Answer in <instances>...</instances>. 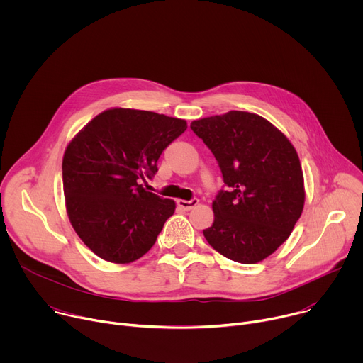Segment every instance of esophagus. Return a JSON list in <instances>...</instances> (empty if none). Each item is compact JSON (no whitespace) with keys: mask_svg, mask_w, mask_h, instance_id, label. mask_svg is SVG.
<instances>
[{"mask_svg":"<svg viewBox=\"0 0 363 363\" xmlns=\"http://www.w3.org/2000/svg\"><path fill=\"white\" fill-rule=\"evenodd\" d=\"M198 198H192L191 201H185V199H177V205L179 206L181 210H184V211H191L194 206H196L198 205Z\"/></svg>","mask_w":363,"mask_h":363,"instance_id":"1","label":"esophagus"}]
</instances>
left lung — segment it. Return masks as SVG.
<instances>
[{
	"instance_id": "8db88e82",
	"label": "left lung",
	"mask_w": 363,
	"mask_h": 363,
	"mask_svg": "<svg viewBox=\"0 0 363 363\" xmlns=\"http://www.w3.org/2000/svg\"><path fill=\"white\" fill-rule=\"evenodd\" d=\"M191 129L211 149L225 184L203 237L233 262L264 260L289 238L303 211L294 146L264 118L240 111L194 121Z\"/></svg>"
}]
</instances>
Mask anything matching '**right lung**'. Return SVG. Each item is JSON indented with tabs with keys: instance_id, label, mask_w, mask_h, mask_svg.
<instances>
[{
	"instance_id": "right-lung-1",
	"label": "right lung",
	"mask_w": 363,
	"mask_h": 363,
	"mask_svg": "<svg viewBox=\"0 0 363 363\" xmlns=\"http://www.w3.org/2000/svg\"><path fill=\"white\" fill-rule=\"evenodd\" d=\"M185 130L182 119L118 108L97 115L69 143L66 208L74 231L97 257L132 263L157 241L175 202L139 182L158 172L161 153Z\"/></svg>"
}]
</instances>
